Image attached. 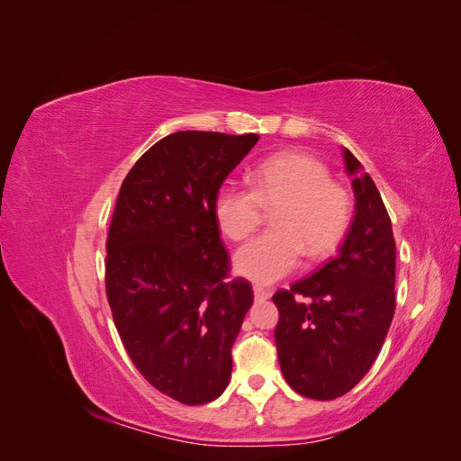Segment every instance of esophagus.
I'll list each match as a JSON object with an SVG mask.
<instances>
[{"label":"esophagus","instance_id":"34e87169","mask_svg":"<svg viewBox=\"0 0 461 461\" xmlns=\"http://www.w3.org/2000/svg\"><path fill=\"white\" fill-rule=\"evenodd\" d=\"M254 296H256V300H269L271 298V292L267 290V288H263V286H254Z\"/></svg>","mask_w":461,"mask_h":461}]
</instances>
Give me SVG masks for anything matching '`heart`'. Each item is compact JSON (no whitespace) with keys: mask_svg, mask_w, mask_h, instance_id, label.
I'll return each mask as SVG.
<instances>
[{"mask_svg":"<svg viewBox=\"0 0 461 461\" xmlns=\"http://www.w3.org/2000/svg\"><path fill=\"white\" fill-rule=\"evenodd\" d=\"M325 161L305 151H281L263 159L252 173V185L221 186L213 213L221 232L244 240L265 217L273 215L271 232L244 244L234 256V269L258 285H273L294 273L302 252L323 259L339 246L352 221V196L330 178Z\"/></svg>","mask_w":461,"mask_h":461,"instance_id":"1","label":"heart"}]
</instances>
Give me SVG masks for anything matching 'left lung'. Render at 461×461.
<instances>
[{"instance_id":"1","label":"left lung","mask_w":461,"mask_h":461,"mask_svg":"<svg viewBox=\"0 0 461 461\" xmlns=\"http://www.w3.org/2000/svg\"><path fill=\"white\" fill-rule=\"evenodd\" d=\"M356 213L339 254L275 292L276 356L286 383L315 400L344 396L379 356L394 317L396 242L373 178L344 149Z\"/></svg>"}]
</instances>
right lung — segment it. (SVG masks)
<instances>
[{
  "instance_id": "add662e5",
  "label": "right lung",
  "mask_w": 461,
  "mask_h": 461,
  "mask_svg": "<svg viewBox=\"0 0 461 461\" xmlns=\"http://www.w3.org/2000/svg\"><path fill=\"white\" fill-rule=\"evenodd\" d=\"M258 134L180 131L161 138L122 180L107 234L105 292L124 350L144 379L186 406L222 394L232 344L254 302L213 205Z\"/></svg>"
}]
</instances>
